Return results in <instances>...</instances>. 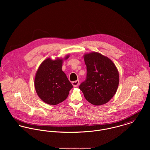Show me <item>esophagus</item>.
<instances>
[{
    "label": "esophagus",
    "mask_w": 150,
    "mask_h": 150,
    "mask_svg": "<svg viewBox=\"0 0 150 150\" xmlns=\"http://www.w3.org/2000/svg\"><path fill=\"white\" fill-rule=\"evenodd\" d=\"M79 84V80H76V81H74L72 82V85L74 87L77 86Z\"/></svg>",
    "instance_id": "1"
}]
</instances>
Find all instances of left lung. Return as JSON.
I'll use <instances>...</instances> for the list:
<instances>
[{
  "instance_id": "1",
  "label": "left lung",
  "mask_w": 150,
  "mask_h": 150,
  "mask_svg": "<svg viewBox=\"0 0 150 150\" xmlns=\"http://www.w3.org/2000/svg\"><path fill=\"white\" fill-rule=\"evenodd\" d=\"M86 80L79 88L87 101L93 105L106 103L115 95L119 84V74L114 64L98 52L86 54Z\"/></svg>"
}]
</instances>
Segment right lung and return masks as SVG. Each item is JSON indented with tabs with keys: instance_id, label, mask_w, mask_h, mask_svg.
Here are the masks:
<instances>
[{
	"instance_id": "obj_1",
	"label": "right lung",
	"mask_w": 150,
	"mask_h": 150,
	"mask_svg": "<svg viewBox=\"0 0 150 150\" xmlns=\"http://www.w3.org/2000/svg\"><path fill=\"white\" fill-rule=\"evenodd\" d=\"M69 56H66L67 59ZM62 59L48 58L39 66L35 79V86L39 98L45 103L55 105L64 101L73 88L62 70Z\"/></svg>"
}]
</instances>
